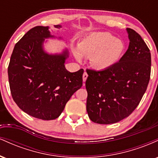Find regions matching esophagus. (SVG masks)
Listing matches in <instances>:
<instances>
[{
  "mask_svg": "<svg viewBox=\"0 0 158 158\" xmlns=\"http://www.w3.org/2000/svg\"><path fill=\"white\" fill-rule=\"evenodd\" d=\"M88 73H86V71H85V73H83V76H82V78H83V81H86V79H87V78H88Z\"/></svg>",
  "mask_w": 158,
  "mask_h": 158,
  "instance_id": "34e87169",
  "label": "esophagus"
}]
</instances>
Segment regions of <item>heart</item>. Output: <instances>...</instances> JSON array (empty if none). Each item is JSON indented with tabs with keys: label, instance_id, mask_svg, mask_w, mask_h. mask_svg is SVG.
I'll use <instances>...</instances> for the list:
<instances>
[{
	"label": "heart",
	"instance_id": "b5f03b06",
	"mask_svg": "<svg viewBox=\"0 0 158 158\" xmlns=\"http://www.w3.org/2000/svg\"><path fill=\"white\" fill-rule=\"evenodd\" d=\"M126 46L122 40L106 32L90 34L79 43V49L73 50L78 61L82 56L90 57V64L98 70H107L117 64L124 55Z\"/></svg>",
	"mask_w": 158,
	"mask_h": 158
}]
</instances>
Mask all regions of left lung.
Instances as JSON below:
<instances>
[{
  "label": "left lung",
  "instance_id": "left-lung-1",
  "mask_svg": "<svg viewBox=\"0 0 158 158\" xmlns=\"http://www.w3.org/2000/svg\"><path fill=\"white\" fill-rule=\"evenodd\" d=\"M128 48L121 60L109 69H87L86 109L90 120L113 124L126 118L139 105L151 73V53L141 36L127 28Z\"/></svg>",
  "mask_w": 158,
  "mask_h": 158
}]
</instances>
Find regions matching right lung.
<instances>
[{
  "label": "right lung",
  "mask_w": 158,
  "mask_h": 158,
  "mask_svg": "<svg viewBox=\"0 0 158 158\" xmlns=\"http://www.w3.org/2000/svg\"><path fill=\"white\" fill-rule=\"evenodd\" d=\"M50 38L55 36L50 34L49 27L32 28L16 43L8 67L15 102L25 113L44 120L60 116L72 95L82 86L84 73L83 69L74 73L66 70L67 49L59 54L44 51V42Z\"/></svg>",
  "instance_id": "add662e5"
}]
</instances>
